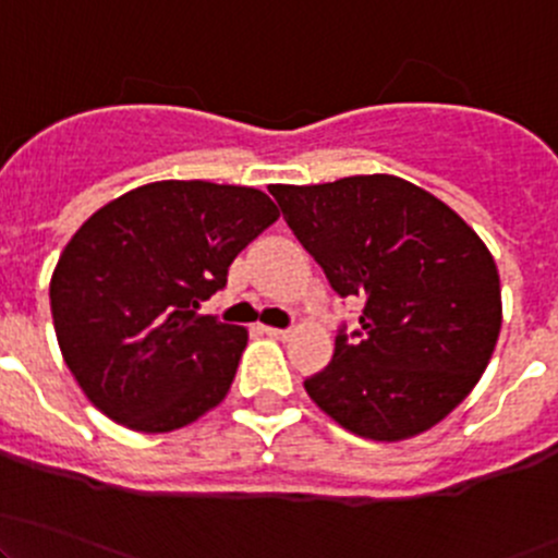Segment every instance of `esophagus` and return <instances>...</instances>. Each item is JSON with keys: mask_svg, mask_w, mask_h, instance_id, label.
Listing matches in <instances>:
<instances>
[{"mask_svg": "<svg viewBox=\"0 0 558 558\" xmlns=\"http://www.w3.org/2000/svg\"><path fill=\"white\" fill-rule=\"evenodd\" d=\"M262 331L264 335L275 337V340H289V335H291L289 329H275V326H262Z\"/></svg>", "mask_w": 558, "mask_h": 558, "instance_id": "34e87169", "label": "esophagus"}]
</instances>
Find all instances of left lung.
<instances>
[{
  "instance_id": "1",
  "label": "left lung",
  "mask_w": 558,
  "mask_h": 558,
  "mask_svg": "<svg viewBox=\"0 0 558 558\" xmlns=\"http://www.w3.org/2000/svg\"><path fill=\"white\" fill-rule=\"evenodd\" d=\"M286 223L340 296L364 300L362 331L305 391L342 429L378 442L440 424L486 373L502 329L492 251L435 194L397 174L272 185Z\"/></svg>"
}]
</instances>
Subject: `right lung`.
I'll use <instances>...</instances> for the list:
<instances>
[{
    "mask_svg": "<svg viewBox=\"0 0 558 558\" xmlns=\"http://www.w3.org/2000/svg\"><path fill=\"white\" fill-rule=\"evenodd\" d=\"M278 216L251 185L159 180L107 202L72 234L50 278V313L94 408L161 435L223 402L247 329L196 311Z\"/></svg>",
    "mask_w": 558,
    "mask_h": 558,
    "instance_id": "add662e5",
    "label": "right lung"
}]
</instances>
